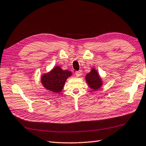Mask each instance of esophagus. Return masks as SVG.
<instances>
[{"label": "esophagus", "mask_w": 146, "mask_h": 146, "mask_svg": "<svg viewBox=\"0 0 146 146\" xmlns=\"http://www.w3.org/2000/svg\"><path fill=\"white\" fill-rule=\"evenodd\" d=\"M75 75L76 76H77V77H79V76H80L81 75H82V70H79L78 71H76L75 72Z\"/></svg>", "instance_id": "34e87169"}]
</instances>
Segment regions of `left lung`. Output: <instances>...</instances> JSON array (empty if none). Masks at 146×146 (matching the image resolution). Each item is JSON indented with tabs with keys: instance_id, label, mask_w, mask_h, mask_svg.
<instances>
[{
	"instance_id": "8db88e82",
	"label": "left lung",
	"mask_w": 146,
	"mask_h": 146,
	"mask_svg": "<svg viewBox=\"0 0 146 146\" xmlns=\"http://www.w3.org/2000/svg\"><path fill=\"white\" fill-rule=\"evenodd\" d=\"M86 80L90 88L93 89L94 91L98 90L102 85V79L100 78L97 71L94 68L86 75Z\"/></svg>"
}]
</instances>
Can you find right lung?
Returning <instances> with one entry per match:
<instances>
[{
    "instance_id": "1",
    "label": "right lung",
    "mask_w": 146,
    "mask_h": 146,
    "mask_svg": "<svg viewBox=\"0 0 146 146\" xmlns=\"http://www.w3.org/2000/svg\"><path fill=\"white\" fill-rule=\"evenodd\" d=\"M72 73L56 66L50 72L44 74L41 77V82L47 90L54 93H60L62 90L65 82Z\"/></svg>"
}]
</instances>
